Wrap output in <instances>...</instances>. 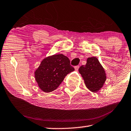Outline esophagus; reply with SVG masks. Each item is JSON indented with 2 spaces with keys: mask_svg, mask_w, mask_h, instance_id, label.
Masks as SVG:
<instances>
[{
  "mask_svg": "<svg viewBox=\"0 0 131 131\" xmlns=\"http://www.w3.org/2000/svg\"><path fill=\"white\" fill-rule=\"evenodd\" d=\"M79 68V66H75V71H77L78 70Z\"/></svg>",
  "mask_w": 131,
  "mask_h": 131,
  "instance_id": "1",
  "label": "esophagus"
}]
</instances>
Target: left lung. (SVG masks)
<instances>
[{
    "instance_id": "left-lung-1",
    "label": "left lung",
    "mask_w": 131,
    "mask_h": 131,
    "mask_svg": "<svg viewBox=\"0 0 131 131\" xmlns=\"http://www.w3.org/2000/svg\"><path fill=\"white\" fill-rule=\"evenodd\" d=\"M79 72L84 81L86 87L93 92H97L107 79L104 69L96 57L88 58L86 64L81 66Z\"/></svg>"
}]
</instances>
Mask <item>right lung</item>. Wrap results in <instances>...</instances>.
Instances as JSON below:
<instances>
[{"label":"right lung","mask_w":131,"mask_h":131,"mask_svg":"<svg viewBox=\"0 0 131 131\" xmlns=\"http://www.w3.org/2000/svg\"><path fill=\"white\" fill-rule=\"evenodd\" d=\"M74 70L68 57L63 54H55L41 61L34 76L39 88L49 93L56 90L67 74Z\"/></svg>","instance_id":"add662e5"}]
</instances>
